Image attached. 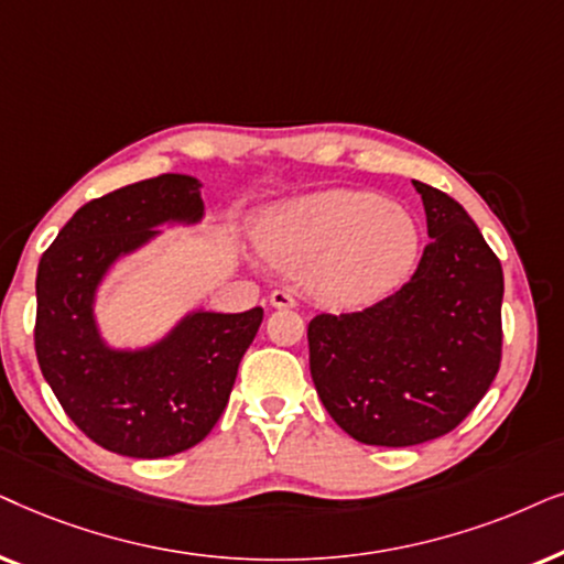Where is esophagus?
<instances>
[{"label":"esophagus","instance_id":"34e87169","mask_svg":"<svg viewBox=\"0 0 564 564\" xmlns=\"http://www.w3.org/2000/svg\"><path fill=\"white\" fill-rule=\"evenodd\" d=\"M268 302L273 310H294L296 306V299L289 294V291H273V294L268 296Z\"/></svg>","mask_w":564,"mask_h":564}]
</instances>
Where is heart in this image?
Returning a JSON list of instances; mask_svg holds the SVG:
<instances>
[{"label":"heart","mask_w":564,"mask_h":564,"mask_svg":"<svg viewBox=\"0 0 564 564\" xmlns=\"http://www.w3.org/2000/svg\"><path fill=\"white\" fill-rule=\"evenodd\" d=\"M254 239L270 265L302 273L306 294L337 312L392 296L420 252L415 219L366 191H322L270 208Z\"/></svg>","instance_id":"obj_1"}]
</instances>
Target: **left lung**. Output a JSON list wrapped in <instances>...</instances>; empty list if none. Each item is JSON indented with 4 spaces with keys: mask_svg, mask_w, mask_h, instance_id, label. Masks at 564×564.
Listing matches in <instances>:
<instances>
[{
    "mask_svg": "<svg viewBox=\"0 0 564 564\" xmlns=\"http://www.w3.org/2000/svg\"><path fill=\"white\" fill-rule=\"evenodd\" d=\"M427 237L415 275L384 302L310 322V369L325 410L369 446L454 431L500 369L502 268L464 206L412 180Z\"/></svg>",
    "mask_w": 564,
    "mask_h": 564,
    "instance_id": "left-lung-1",
    "label": "left lung"
}]
</instances>
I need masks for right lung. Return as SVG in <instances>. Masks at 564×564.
Returning a JSON list of instances; mask_svg holds the SVG:
<instances>
[{
	"instance_id": "1",
	"label": "right lung",
	"mask_w": 564,
	"mask_h": 564,
	"mask_svg": "<svg viewBox=\"0 0 564 564\" xmlns=\"http://www.w3.org/2000/svg\"><path fill=\"white\" fill-rule=\"evenodd\" d=\"M204 183L160 175L89 200L43 252L35 278V352L66 415L95 444L133 459H162L204 441L227 408L239 360L262 310H191L160 340L108 343L95 304L118 260L162 235L204 221Z\"/></svg>"
}]
</instances>
